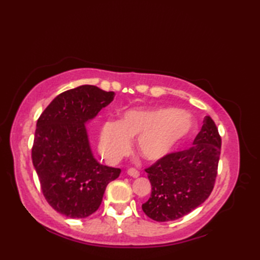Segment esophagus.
Instances as JSON below:
<instances>
[{
	"instance_id": "obj_1",
	"label": "esophagus",
	"mask_w": 260,
	"mask_h": 260,
	"mask_svg": "<svg viewBox=\"0 0 260 260\" xmlns=\"http://www.w3.org/2000/svg\"><path fill=\"white\" fill-rule=\"evenodd\" d=\"M127 174L129 176H133V178H139L140 176V172L135 169H128L127 170Z\"/></svg>"
}]
</instances>
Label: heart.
Masks as SVG:
<instances>
[{
    "label": "heart",
    "mask_w": 260,
    "mask_h": 260,
    "mask_svg": "<svg viewBox=\"0 0 260 260\" xmlns=\"http://www.w3.org/2000/svg\"><path fill=\"white\" fill-rule=\"evenodd\" d=\"M194 128L192 116L174 108L131 109L118 121H106L99 135V147L109 161L117 162L131 150L136 137V150L148 162H157L172 153Z\"/></svg>",
    "instance_id": "obj_1"
}]
</instances>
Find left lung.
I'll return each instance as SVG.
<instances>
[{"instance_id":"8db88e82","label":"left lung","mask_w":260,"mask_h":260,"mask_svg":"<svg viewBox=\"0 0 260 260\" xmlns=\"http://www.w3.org/2000/svg\"><path fill=\"white\" fill-rule=\"evenodd\" d=\"M191 147L171 153L146 169L152 193L142 204L144 213L158 222L184 217L211 194L217 178L221 137L210 116Z\"/></svg>"}]
</instances>
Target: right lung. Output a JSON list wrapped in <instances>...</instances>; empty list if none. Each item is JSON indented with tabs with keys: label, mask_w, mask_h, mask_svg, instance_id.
Here are the masks:
<instances>
[{
	"label": "right lung",
	"mask_w": 260,
	"mask_h": 260,
	"mask_svg": "<svg viewBox=\"0 0 260 260\" xmlns=\"http://www.w3.org/2000/svg\"><path fill=\"white\" fill-rule=\"evenodd\" d=\"M114 97V91L79 86L58 95L37 121L33 167L46 200L66 217L97 211L106 186L120 174L93 156L86 128Z\"/></svg>",
	"instance_id": "add662e5"
}]
</instances>
